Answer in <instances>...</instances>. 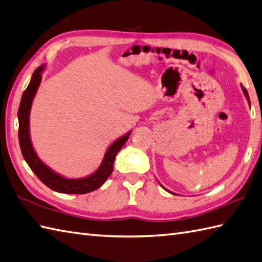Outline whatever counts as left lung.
<instances>
[{
  "instance_id": "1",
  "label": "left lung",
  "mask_w": 262,
  "mask_h": 262,
  "mask_svg": "<svg viewBox=\"0 0 262 262\" xmlns=\"http://www.w3.org/2000/svg\"><path fill=\"white\" fill-rule=\"evenodd\" d=\"M241 89H242V91H243V93H245V95H246V97H247V100H248V102H249V105H250V100H249V94H248V92H247V90L245 89V87H243L242 85H241ZM161 186V185H160ZM162 187H164V186H162ZM166 189V188H165ZM171 193V191H170ZM171 194H173V193H171Z\"/></svg>"
}]
</instances>
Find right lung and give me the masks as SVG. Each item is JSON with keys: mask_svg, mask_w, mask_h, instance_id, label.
I'll return each mask as SVG.
<instances>
[{"mask_svg": "<svg viewBox=\"0 0 262 262\" xmlns=\"http://www.w3.org/2000/svg\"><path fill=\"white\" fill-rule=\"evenodd\" d=\"M46 65L38 67L34 73L27 90L23 92L19 111H17V119H19V143L23 158L27 161L31 170L36 173L37 177L49 187L50 189L62 194H86L90 191L100 188L105 183L113 171V162L115 156L118 155L120 149L127 141L132 131L125 133L120 137L110 146L100 167L97 170L91 175L83 178H66L55 170H52L45 162L39 158L36 151L32 147L30 138V111L32 106V101L37 94L39 85L41 83L42 72Z\"/></svg>", "mask_w": 262, "mask_h": 262, "instance_id": "1", "label": "right lung"}]
</instances>
